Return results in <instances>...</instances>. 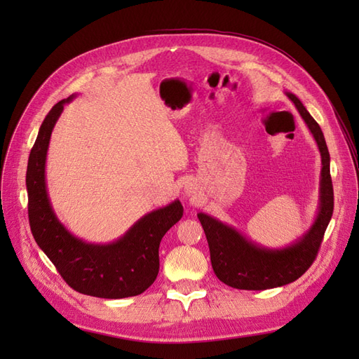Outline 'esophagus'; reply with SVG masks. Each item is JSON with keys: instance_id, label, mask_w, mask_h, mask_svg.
<instances>
[{"instance_id": "obj_1", "label": "esophagus", "mask_w": 359, "mask_h": 359, "mask_svg": "<svg viewBox=\"0 0 359 359\" xmlns=\"http://www.w3.org/2000/svg\"><path fill=\"white\" fill-rule=\"evenodd\" d=\"M186 194H187V196H193V194H194V189H193L191 186H187V187H186Z\"/></svg>"}]
</instances>
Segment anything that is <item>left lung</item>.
Here are the masks:
<instances>
[{"mask_svg":"<svg viewBox=\"0 0 359 359\" xmlns=\"http://www.w3.org/2000/svg\"><path fill=\"white\" fill-rule=\"evenodd\" d=\"M286 95L306 121L320 153L322 170L318 215L310 229L290 245L268 248L247 240L235 227L208 214L199 212L198 219L210 245L214 273L224 285L235 289L265 290L289 285L299 278L316 259L325 231L332 217L334 190L327 142L319 124L314 121L298 97L292 93H286Z\"/></svg>","mask_w":359,"mask_h":359,"instance_id":"8db88e82","label":"left lung"}]
</instances>
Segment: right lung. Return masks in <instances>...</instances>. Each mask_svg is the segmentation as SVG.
I'll list each match as a JSON object with an SVG mask.
<instances>
[{"mask_svg": "<svg viewBox=\"0 0 359 359\" xmlns=\"http://www.w3.org/2000/svg\"><path fill=\"white\" fill-rule=\"evenodd\" d=\"M74 97L73 94L52 107L29 153L27 191L31 232L64 281L76 292L107 299L136 297L157 278L160 241L181 220L182 205L177 199L145 214L121 238L109 244H91L70 233L53 212L45 169L52 130L64 104Z\"/></svg>", "mask_w": 359, "mask_h": 359, "instance_id": "right-lung-1", "label": "right lung"}]
</instances>
